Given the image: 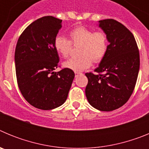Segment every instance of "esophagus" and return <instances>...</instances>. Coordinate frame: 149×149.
Returning a JSON list of instances; mask_svg holds the SVG:
<instances>
[{
    "label": "esophagus",
    "instance_id": "esophagus-1",
    "mask_svg": "<svg viewBox=\"0 0 149 149\" xmlns=\"http://www.w3.org/2000/svg\"><path fill=\"white\" fill-rule=\"evenodd\" d=\"M74 73H75V76H77L78 74H81L79 72H74Z\"/></svg>",
    "mask_w": 149,
    "mask_h": 149
}]
</instances>
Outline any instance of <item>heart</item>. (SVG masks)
I'll list each match as a JSON object with an SVG mask.
<instances>
[{
  "label": "heart",
  "mask_w": 149,
  "mask_h": 149,
  "mask_svg": "<svg viewBox=\"0 0 149 149\" xmlns=\"http://www.w3.org/2000/svg\"><path fill=\"white\" fill-rule=\"evenodd\" d=\"M70 40L64 36L57 35L54 41L56 51L64 58L70 54L73 45L81 44L78 57L65 61L63 66L74 72H81L95 63L101 61L106 55L108 48V39L104 31H95L86 27H77L69 33Z\"/></svg>",
  "instance_id": "b5f03b06"
}]
</instances>
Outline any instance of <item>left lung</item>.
<instances>
[{
  "label": "left lung",
  "mask_w": 149,
  "mask_h": 149,
  "mask_svg": "<svg viewBox=\"0 0 149 149\" xmlns=\"http://www.w3.org/2000/svg\"><path fill=\"white\" fill-rule=\"evenodd\" d=\"M109 45L106 55L93 73H86L85 93L89 103L101 111L116 110L128 101L139 70V53L132 33L114 19L99 21Z\"/></svg>",
  "instance_id": "obj_1"
}]
</instances>
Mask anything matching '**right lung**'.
Here are the masks:
<instances>
[{"mask_svg":"<svg viewBox=\"0 0 149 149\" xmlns=\"http://www.w3.org/2000/svg\"><path fill=\"white\" fill-rule=\"evenodd\" d=\"M61 27V19L44 16L30 24L17 42L15 63L18 88L26 101L40 110L61 106L74 77L69 68L54 72L60 58L54 41Z\"/></svg>","mask_w":149,"mask_h":149,"instance_id":"obj_1","label":"right lung"}]
</instances>
